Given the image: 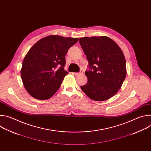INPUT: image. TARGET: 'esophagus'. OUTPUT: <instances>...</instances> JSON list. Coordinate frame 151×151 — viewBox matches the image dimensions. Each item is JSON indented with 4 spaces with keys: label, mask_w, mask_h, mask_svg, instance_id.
<instances>
[{
    "label": "esophagus",
    "mask_w": 151,
    "mask_h": 151,
    "mask_svg": "<svg viewBox=\"0 0 151 151\" xmlns=\"http://www.w3.org/2000/svg\"><path fill=\"white\" fill-rule=\"evenodd\" d=\"M83 70H81L80 71V72H78V73H75V72H73V73H72L73 75H81V74H83Z\"/></svg>",
    "instance_id": "obj_1"
}]
</instances>
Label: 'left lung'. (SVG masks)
Returning a JSON list of instances; mask_svg holds the SVG:
<instances>
[{
	"label": "left lung",
	"mask_w": 151,
	"mask_h": 151,
	"mask_svg": "<svg viewBox=\"0 0 151 151\" xmlns=\"http://www.w3.org/2000/svg\"><path fill=\"white\" fill-rule=\"evenodd\" d=\"M80 45L87 55L88 82L81 90L91 99L104 101L114 96L125 79L126 61L119 46L107 36L79 38Z\"/></svg>",
	"instance_id": "1"
}]
</instances>
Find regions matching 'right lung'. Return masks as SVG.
<instances>
[{
    "mask_svg": "<svg viewBox=\"0 0 151 151\" xmlns=\"http://www.w3.org/2000/svg\"><path fill=\"white\" fill-rule=\"evenodd\" d=\"M78 38L51 35L39 40L25 56L21 76L27 91L39 100L51 98L59 89L64 78L65 56Z\"/></svg>",
    "mask_w": 151,
    "mask_h": 151,
    "instance_id": "right-lung-1",
    "label": "right lung"
}]
</instances>
